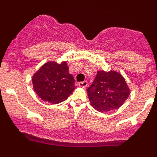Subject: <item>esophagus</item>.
Returning a JSON list of instances; mask_svg holds the SVG:
<instances>
[{
	"label": "esophagus",
	"instance_id": "1",
	"mask_svg": "<svg viewBox=\"0 0 157 157\" xmlns=\"http://www.w3.org/2000/svg\"><path fill=\"white\" fill-rule=\"evenodd\" d=\"M87 85H88V82H87V81L80 82L78 83V86H82V87H86Z\"/></svg>",
	"mask_w": 157,
	"mask_h": 157
}]
</instances>
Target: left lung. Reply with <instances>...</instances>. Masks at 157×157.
I'll list each match as a JSON object with an SVG mask.
<instances>
[{"label": "left lung", "mask_w": 157, "mask_h": 157, "mask_svg": "<svg viewBox=\"0 0 157 157\" xmlns=\"http://www.w3.org/2000/svg\"><path fill=\"white\" fill-rule=\"evenodd\" d=\"M87 92L91 105L104 112L120 108L128 98L130 89L123 76L116 71H100Z\"/></svg>", "instance_id": "1"}]
</instances>
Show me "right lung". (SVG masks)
Listing matches in <instances>:
<instances>
[{"instance_id": "right-lung-1", "label": "right lung", "mask_w": 157, "mask_h": 157, "mask_svg": "<svg viewBox=\"0 0 157 157\" xmlns=\"http://www.w3.org/2000/svg\"><path fill=\"white\" fill-rule=\"evenodd\" d=\"M68 71L66 62H48L43 65L32 78L37 96L55 105L67 99L75 88L74 78Z\"/></svg>"}]
</instances>
